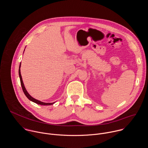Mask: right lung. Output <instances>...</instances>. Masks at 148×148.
<instances>
[{
	"label": "right lung",
	"mask_w": 148,
	"mask_h": 148,
	"mask_svg": "<svg viewBox=\"0 0 148 148\" xmlns=\"http://www.w3.org/2000/svg\"><path fill=\"white\" fill-rule=\"evenodd\" d=\"M20 64H21V62H20V66H19L18 74H19V77H20V83H21V86H22V90H23V91L24 94H25V95L27 97V98L29 100H30V101H33V102H34L37 103V104H40V105H50L53 104L54 102H53V103H46V102H43L40 101H38V100H37V99H34V98H33L32 96L30 95V94H29L27 92V91H26V88H25V86H24V84H23V82L22 75H21V73H20V66H21Z\"/></svg>",
	"instance_id": "1"
}]
</instances>
